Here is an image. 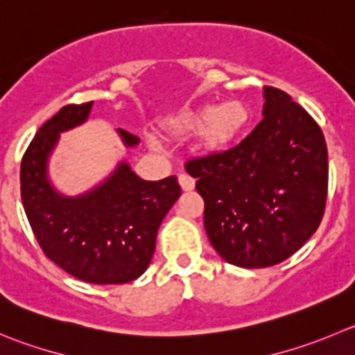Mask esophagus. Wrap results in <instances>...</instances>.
<instances>
[{"mask_svg": "<svg viewBox=\"0 0 355 355\" xmlns=\"http://www.w3.org/2000/svg\"><path fill=\"white\" fill-rule=\"evenodd\" d=\"M178 181H180V184H181V188H183V191H191L195 188V180H193V178H191V175L180 174Z\"/></svg>", "mask_w": 355, "mask_h": 355, "instance_id": "esophagus-1", "label": "esophagus"}]
</instances>
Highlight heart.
<instances>
[{
    "mask_svg": "<svg viewBox=\"0 0 355 355\" xmlns=\"http://www.w3.org/2000/svg\"><path fill=\"white\" fill-rule=\"evenodd\" d=\"M248 107L241 101H226L214 106L204 104L195 110L181 111L162 123V130L168 137H188L200 132V148L216 153L230 146L248 123Z\"/></svg>",
    "mask_w": 355,
    "mask_h": 355,
    "instance_id": "1",
    "label": "heart"
}]
</instances>
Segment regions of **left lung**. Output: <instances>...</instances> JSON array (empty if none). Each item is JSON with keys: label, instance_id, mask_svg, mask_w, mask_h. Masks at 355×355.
Here are the masks:
<instances>
[{"label": "left lung", "instance_id": "1", "mask_svg": "<svg viewBox=\"0 0 355 355\" xmlns=\"http://www.w3.org/2000/svg\"><path fill=\"white\" fill-rule=\"evenodd\" d=\"M263 97V120L241 144L187 164L205 202L212 248L242 268L273 266L295 254L326 207L322 130L282 90L265 87Z\"/></svg>", "mask_w": 355, "mask_h": 355}]
</instances>
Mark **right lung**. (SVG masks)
Instances as JSON below:
<instances>
[{
	"label": "right lung",
	"instance_id": "right-lung-1",
	"mask_svg": "<svg viewBox=\"0 0 355 355\" xmlns=\"http://www.w3.org/2000/svg\"><path fill=\"white\" fill-rule=\"evenodd\" d=\"M92 103L69 104L42 125L20 164V195L40 248L57 266L90 284H125L146 272L157 232L181 188L175 175L144 181L125 160L76 197L55 190L49 158L62 132L85 123ZM127 148L139 137L116 130Z\"/></svg>",
	"mask_w": 355,
	"mask_h": 355
}]
</instances>
